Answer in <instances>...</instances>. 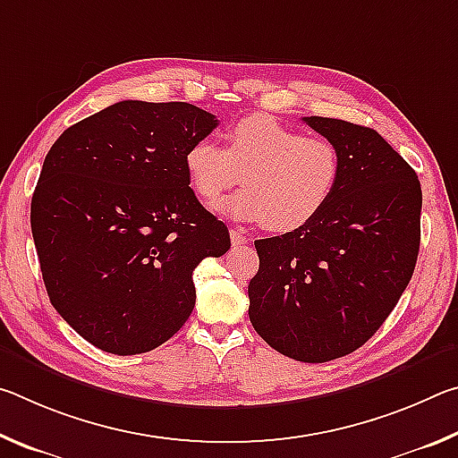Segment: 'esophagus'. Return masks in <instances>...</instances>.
<instances>
[{
    "mask_svg": "<svg viewBox=\"0 0 458 458\" xmlns=\"http://www.w3.org/2000/svg\"><path fill=\"white\" fill-rule=\"evenodd\" d=\"M230 240H232V246H242L248 242L246 234L240 228H232L230 230Z\"/></svg>",
    "mask_w": 458,
    "mask_h": 458,
    "instance_id": "obj_1",
    "label": "esophagus"
}]
</instances>
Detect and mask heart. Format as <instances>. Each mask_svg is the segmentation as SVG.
Masks as SVG:
<instances>
[{"mask_svg": "<svg viewBox=\"0 0 458 458\" xmlns=\"http://www.w3.org/2000/svg\"><path fill=\"white\" fill-rule=\"evenodd\" d=\"M196 196L214 206L240 182L246 188L216 210L234 220L265 222L286 234L319 218L344 175L339 147L323 137H307L267 114H250L228 129L226 147L210 137L193 141L183 157Z\"/></svg>", "mask_w": 458, "mask_h": 458, "instance_id": "1", "label": "heart"}]
</instances>
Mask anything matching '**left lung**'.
<instances>
[{"label":"left lung","mask_w":458,"mask_h":458,"mask_svg":"<svg viewBox=\"0 0 458 458\" xmlns=\"http://www.w3.org/2000/svg\"><path fill=\"white\" fill-rule=\"evenodd\" d=\"M335 143L344 175L319 218L257 240L248 315L278 353L323 363L361 347L392 313L420 250L418 175L377 131L303 117Z\"/></svg>","instance_id":"left-lung-1"}]
</instances>
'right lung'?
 <instances>
[{"instance_id":"obj_1","label":"right lung","mask_w":458,"mask_h":458,"mask_svg":"<svg viewBox=\"0 0 458 458\" xmlns=\"http://www.w3.org/2000/svg\"><path fill=\"white\" fill-rule=\"evenodd\" d=\"M216 125L190 103L121 100L68 127L46 155L30 212L44 284L98 350L165 344L196 305L193 268L230 248L183 165Z\"/></svg>"}]
</instances>
